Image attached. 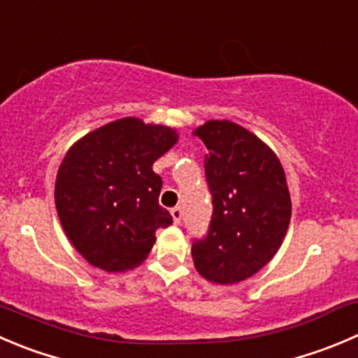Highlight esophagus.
Returning a JSON list of instances; mask_svg holds the SVG:
<instances>
[{"label":"esophagus","instance_id":"esophagus-1","mask_svg":"<svg viewBox=\"0 0 358 358\" xmlns=\"http://www.w3.org/2000/svg\"><path fill=\"white\" fill-rule=\"evenodd\" d=\"M171 217H173V222H175V224L178 225L180 220H182V208H180V206L173 208V210H171Z\"/></svg>","mask_w":358,"mask_h":358}]
</instances>
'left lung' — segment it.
Wrapping results in <instances>:
<instances>
[{"mask_svg": "<svg viewBox=\"0 0 358 358\" xmlns=\"http://www.w3.org/2000/svg\"><path fill=\"white\" fill-rule=\"evenodd\" d=\"M206 147L213 217L192 245L196 271L215 285L259 273L282 246L292 215L285 169L271 147L232 120H208L192 131Z\"/></svg>", "mask_w": 358, "mask_h": 358, "instance_id": "1", "label": "left lung"}]
</instances>
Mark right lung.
<instances>
[{
  "mask_svg": "<svg viewBox=\"0 0 358 358\" xmlns=\"http://www.w3.org/2000/svg\"><path fill=\"white\" fill-rule=\"evenodd\" d=\"M176 129L124 117L69 147L55 176V208L73 248L106 273L140 266L155 231L173 224L159 204L152 166L178 141Z\"/></svg>",
  "mask_w": 358,
  "mask_h": 358,
  "instance_id": "obj_1",
  "label": "right lung"
}]
</instances>
